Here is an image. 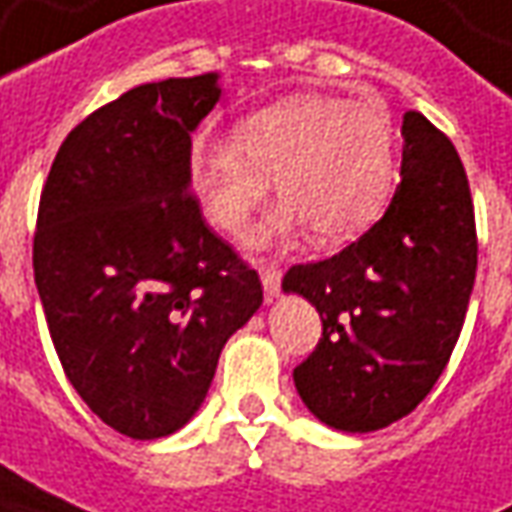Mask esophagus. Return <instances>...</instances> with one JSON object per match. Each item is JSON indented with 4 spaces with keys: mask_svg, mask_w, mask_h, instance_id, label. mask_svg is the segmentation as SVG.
Instances as JSON below:
<instances>
[{
    "mask_svg": "<svg viewBox=\"0 0 512 512\" xmlns=\"http://www.w3.org/2000/svg\"><path fill=\"white\" fill-rule=\"evenodd\" d=\"M260 280H263V291H266V297L274 300L277 294H280V280H283V271L277 269V266H260Z\"/></svg>",
    "mask_w": 512,
    "mask_h": 512,
    "instance_id": "obj_1",
    "label": "esophagus"
}]
</instances>
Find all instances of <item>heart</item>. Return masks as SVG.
I'll return each mask as SVG.
<instances>
[{
	"instance_id": "b5f03b06",
	"label": "heart",
	"mask_w": 512,
	"mask_h": 512,
	"mask_svg": "<svg viewBox=\"0 0 512 512\" xmlns=\"http://www.w3.org/2000/svg\"><path fill=\"white\" fill-rule=\"evenodd\" d=\"M190 182L212 227L241 235L271 193L283 204L255 232L257 246L314 229L322 246H344L373 227L398 182L389 120L373 106L297 95L249 114L235 137L198 134Z\"/></svg>"
}]
</instances>
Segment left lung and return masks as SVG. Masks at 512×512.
<instances>
[{
	"label": "left lung",
	"instance_id": "left-lung-1",
	"mask_svg": "<svg viewBox=\"0 0 512 512\" xmlns=\"http://www.w3.org/2000/svg\"><path fill=\"white\" fill-rule=\"evenodd\" d=\"M401 184L384 218L339 255L288 269L322 319L294 370L308 412L347 434L406 417L446 370L476 277L468 176L451 139L420 111L401 125Z\"/></svg>",
	"mask_w": 512,
	"mask_h": 512
}]
</instances>
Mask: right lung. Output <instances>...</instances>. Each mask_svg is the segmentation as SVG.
I'll return each mask as SVG.
<instances>
[{"mask_svg":"<svg viewBox=\"0 0 512 512\" xmlns=\"http://www.w3.org/2000/svg\"><path fill=\"white\" fill-rule=\"evenodd\" d=\"M218 72L142 83L69 131L38 204L33 269L69 384L134 440L179 431L263 305L255 269L190 196V134Z\"/></svg>","mask_w":512,"mask_h":512,"instance_id":"1","label":"right lung"}]
</instances>
